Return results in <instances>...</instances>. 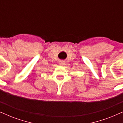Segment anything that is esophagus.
Wrapping results in <instances>:
<instances>
[{
	"instance_id": "34e87169",
	"label": "esophagus",
	"mask_w": 123,
	"mask_h": 123,
	"mask_svg": "<svg viewBox=\"0 0 123 123\" xmlns=\"http://www.w3.org/2000/svg\"><path fill=\"white\" fill-rule=\"evenodd\" d=\"M65 64V62L64 61H63V60H62V61H60L59 62V64L60 65H64Z\"/></svg>"
}]
</instances>
